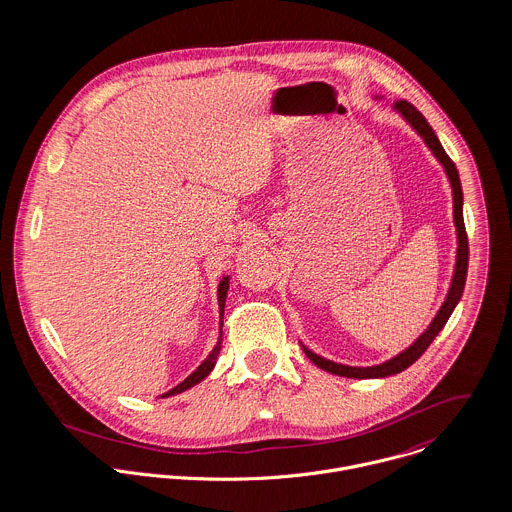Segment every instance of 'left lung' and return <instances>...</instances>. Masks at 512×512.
Here are the masks:
<instances>
[{
	"label": "left lung",
	"mask_w": 512,
	"mask_h": 512,
	"mask_svg": "<svg viewBox=\"0 0 512 512\" xmlns=\"http://www.w3.org/2000/svg\"><path fill=\"white\" fill-rule=\"evenodd\" d=\"M374 98H382V96H374ZM392 110L396 114L402 116V120L424 140L426 147L434 153V157L438 159L447 175L449 187H451V197H453V224H455V236H457V250H455V266H453V274H451V282H449V290L445 293L443 303L439 305L438 313L434 315L432 323L426 327V331L414 339V343L410 347H406L402 353H398L396 357L380 363V365L372 366H349L329 361L317 353H313L309 347H305L301 341V349L307 355V359L315 366H319L325 372L337 374V376H345V378H386L392 374H398L402 370H406L408 366L414 365L424 351L432 345V341L439 335V331L443 329V325L447 323V319L451 317L455 305L459 303L463 288H465V278H467V264H469V242H467V232H465V222H463V191H461V181H459V173L455 163L449 159V155L445 153V149L439 144L436 132L432 130V126L426 122V118L406 100H400L392 106Z\"/></svg>",
	"instance_id": "left-lung-1"
}]
</instances>
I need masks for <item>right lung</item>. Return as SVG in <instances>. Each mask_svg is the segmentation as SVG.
Segmentation results:
<instances>
[{
  "label": "right lung",
  "instance_id": "1",
  "mask_svg": "<svg viewBox=\"0 0 512 512\" xmlns=\"http://www.w3.org/2000/svg\"><path fill=\"white\" fill-rule=\"evenodd\" d=\"M228 284H230V278L228 276H222V280L219 282V290H217V295H219V339H217V345H215V349L209 353V357L201 363V365L197 366L183 382H179L175 388H171V390H167L165 394H161V398H169V396H175V394H181V392H185V390H189V388H193L195 384H199L201 380H205L209 374H211V370L215 368L217 365V359H219L220 353V343H222V317H224V303H226V295H228Z\"/></svg>",
  "mask_w": 512,
  "mask_h": 512
}]
</instances>
